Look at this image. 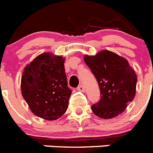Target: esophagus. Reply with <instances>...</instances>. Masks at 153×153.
Instances as JSON below:
<instances>
[{"mask_svg": "<svg viewBox=\"0 0 153 153\" xmlns=\"http://www.w3.org/2000/svg\"><path fill=\"white\" fill-rule=\"evenodd\" d=\"M77 90L79 91H81V92H84V91H85V88H84V87H83V85H79V87H77Z\"/></svg>", "mask_w": 153, "mask_h": 153, "instance_id": "34e87169", "label": "esophagus"}]
</instances>
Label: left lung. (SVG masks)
<instances>
[{
	"instance_id": "left-lung-1",
	"label": "left lung",
	"mask_w": 153,
	"mask_h": 153,
	"mask_svg": "<svg viewBox=\"0 0 153 153\" xmlns=\"http://www.w3.org/2000/svg\"><path fill=\"white\" fill-rule=\"evenodd\" d=\"M84 62L94 75L100 99L91 106L94 114L110 119L121 114L135 95L137 76L127 59L108 50L84 56Z\"/></svg>"
}]
</instances>
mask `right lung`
Instances as JSON below:
<instances>
[{"mask_svg": "<svg viewBox=\"0 0 153 153\" xmlns=\"http://www.w3.org/2000/svg\"><path fill=\"white\" fill-rule=\"evenodd\" d=\"M64 59L49 53L39 55L24 69L21 89L34 114L53 121L65 114L72 91L67 85Z\"/></svg>", "mask_w": 153, "mask_h": 153, "instance_id": "obj_1", "label": "right lung"}]
</instances>
